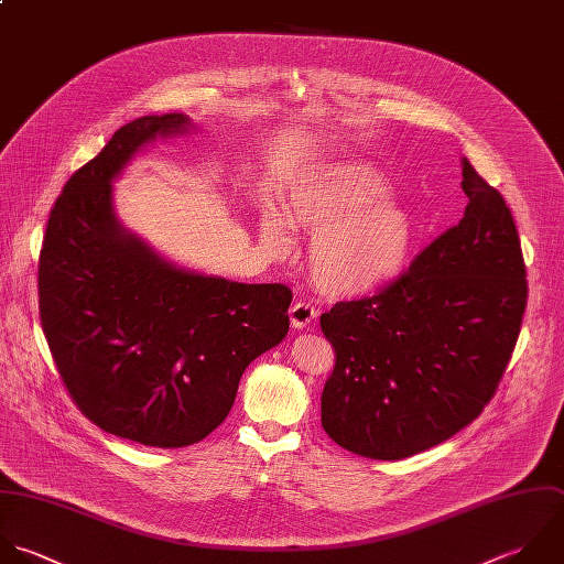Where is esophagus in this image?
Instances as JSON below:
<instances>
[{
  "mask_svg": "<svg viewBox=\"0 0 564 564\" xmlns=\"http://www.w3.org/2000/svg\"><path fill=\"white\" fill-rule=\"evenodd\" d=\"M316 318V310L310 303H294L290 307V323L294 329L310 327V323Z\"/></svg>",
  "mask_w": 564,
  "mask_h": 564,
  "instance_id": "1",
  "label": "esophagus"
}]
</instances>
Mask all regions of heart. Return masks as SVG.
<instances>
[{"instance_id":"heart-1","label":"heart","mask_w":564,"mask_h":564,"mask_svg":"<svg viewBox=\"0 0 564 564\" xmlns=\"http://www.w3.org/2000/svg\"><path fill=\"white\" fill-rule=\"evenodd\" d=\"M294 228L312 232L307 270L329 299L371 294L406 265L413 219L389 195L371 164L332 158L305 171L290 188L285 210L265 202L259 213L261 243L276 257L294 248Z\"/></svg>"}]
</instances>
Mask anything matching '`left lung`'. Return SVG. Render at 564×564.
<instances>
[{
  "label": "left lung",
  "instance_id": "8db88e82",
  "mask_svg": "<svg viewBox=\"0 0 564 564\" xmlns=\"http://www.w3.org/2000/svg\"><path fill=\"white\" fill-rule=\"evenodd\" d=\"M462 188V221L406 274L321 316L336 351L321 420L349 453L398 462L451 440L481 415L512 358L528 305L519 232L466 158Z\"/></svg>",
  "mask_w": 564,
  "mask_h": 564
}]
</instances>
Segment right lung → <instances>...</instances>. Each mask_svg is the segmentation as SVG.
<instances>
[{
    "instance_id": "1",
    "label": "right lung",
    "mask_w": 564,
    "mask_h": 564,
    "mask_svg": "<svg viewBox=\"0 0 564 564\" xmlns=\"http://www.w3.org/2000/svg\"><path fill=\"white\" fill-rule=\"evenodd\" d=\"M193 129L175 111L122 124L63 186L39 254L41 327L67 393L105 433L155 448L210 435L246 367L290 329V288L180 268L116 217L113 180L135 153Z\"/></svg>"
}]
</instances>
